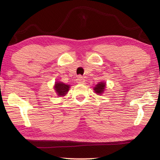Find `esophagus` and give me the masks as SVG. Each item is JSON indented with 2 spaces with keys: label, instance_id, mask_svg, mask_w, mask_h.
Listing matches in <instances>:
<instances>
[{
  "label": "esophagus",
  "instance_id": "obj_1",
  "mask_svg": "<svg viewBox=\"0 0 160 160\" xmlns=\"http://www.w3.org/2000/svg\"><path fill=\"white\" fill-rule=\"evenodd\" d=\"M85 78H84L82 76H80V75H79V76H78V78H77L76 82L78 84H83L84 82H85Z\"/></svg>",
  "mask_w": 160,
  "mask_h": 160
}]
</instances>
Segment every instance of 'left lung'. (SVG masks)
<instances>
[{"mask_svg": "<svg viewBox=\"0 0 160 160\" xmlns=\"http://www.w3.org/2000/svg\"><path fill=\"white\" fill-rule=\"evenodd\" d=\"M105 88H106V83L104 82H100L99 83L97 84V85L94 87L93 90L95 92V93H97V94H102L104 91L105 90Z\"/></svg>", "mask_w": 160, "mask_h": 160, "instance_id": "1", "label": "left lung"}]
</instances>
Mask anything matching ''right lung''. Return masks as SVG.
Returning a JSON list of instances; mask_svg holds the SVG:
<instances>
[{"instance_id":"add662e5","label":"right lung","mask_w":160,"mask_h":160,"mask_svg":"<svg viewBox=\"0 0 160 160\" xmlns=\"http://www.w3.org/2000/svg\"><path fill=\"white\" fill-rule=\"evenodd\" d=\"M69 85H66L61 82H56L55 85H54V90H55L56 94L60 97L66 95V94H67L69 90Z\"/></svg>"}]
</instances>
